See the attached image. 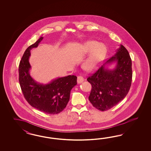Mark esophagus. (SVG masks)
<instances>
[{"instance_id":"34e87169","label":"esophagus","mask_w":151,"mask_h":151,"mask_svg":"<svg viewBox=\"0 0 151 151\" xmlns=\"http://www.w3.org/2000/svg\"><path fill=\"white\" fill-rule=\"evenodd\" d=\"M77 81H78V83H82L84 81V79H83V78H82V76H79L78 77Z\"/></svg>"}]
</instances>
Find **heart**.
Wrapping results in <instances>:
<instances>
[{
  "mask_svg": "<svg viewBox=\"0 0 151 151\" xmlns=\"http://www.w3.org/2000/svg\"><path fill=\"white\" fill-rule=\"evenodd\" d=\"M84 54H90L83 61L82 67L88 72H94L99 68L107 54L106 46L99 42L90 40L82 45Z\"/></svg>",
  "mask_w": 151,
  "mask_h": 151,
  "instance_id": "obj_1",
  "label": "heart"
}]
</instances>
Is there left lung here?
Returning a JSON list of instances; mask_svg holds the SVG:
<instances>
[{
	"label": "left lung",
	"mask_w": 151,
	"mask_h": 151,
	"mask_svg": "<svg viewBox=\"0 0 151 151\" xmlns=\"http://www.w3.org/2000/svg\"><path fill=\"white\" fill-rule=\"evenodd\" d=\"M114 62L116 66L110 70L107 66ZM132 78V60L127 50L120 45L115 54L87 78L92 85L89 101L97 110H110L127 95Z\"/></svg>",
	"instance_id": "obj_1"
}]
</instances>
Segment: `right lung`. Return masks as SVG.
Listing matches in <instances>:
<instances>
[{
	"label": "right lung",
	"mask_w": 151,
	"mask_h": 151,
	"mask_svg": "<svg viewBox=\"0 0 151 151\" xmlns=\"http://www.w3.org/2000/svg\"><path fill=\"white\" fill-rule=\"evenodd\" d=\"M42 39L40 37L24 52L19 66V81L24 96L30 105L47 114H58L67 105L71 90L77 85V77L69 75L58 78L46 84L36 82L32 78L29 61L30 50L37 47Z\"/></svg>",
	"instance_id": "obj_1"
}]
</instances>
